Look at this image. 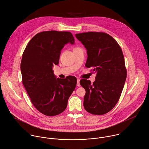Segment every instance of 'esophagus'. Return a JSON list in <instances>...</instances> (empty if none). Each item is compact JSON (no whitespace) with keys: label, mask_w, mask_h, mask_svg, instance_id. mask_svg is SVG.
<instances>
[{"label":"esophagus","mask_w":149,"mask_h":149,"mask_svg":"<svg viewBox=\"0 0 149 149\" xmlns=\"http://www.w3.org/2000/svg\"><path fill=\"white\" fill-rule=\"evenodd\" d=\"M79 81H80V79L78 78V79H77V86H78V87H80V86H81L80 83H79Z\"/></svg>","instance_id":"esophagus-1"}]
</instances>
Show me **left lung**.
Returning a JSON list of instances; mask_svg holds the SVG:
<instances>
[{
  "instance_id": "8db88e82",
  "label": "left lung",
  "mask_w": 149,
  "mask_h": 149,
  "mask_svg": "<svg viewBox=\"0 0 149 149\" xmlns=\"http://www.w3.org/2000/svg\"><path fill=\"white\" fill-rule=\"evenodd\" d=\"M87 50L86 67H92L95 80L81 79L86 90L84 107L88 113L102 115L109 113L117 103L127 77L122 50L117 41L104 32H88L75 34Z\"/></svg>"
}]
</instances>
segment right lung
I'll use <instances>...</instances> for the list:
<instances>
[{
  "label": "right lung",
  "instance_id": "add662e5",
  "mask_svg": "<svg viewBox=\"0 0 149 149\" xmlns=\"http://www.w3.org/2000/svg\"><path fill=\"white\" fill-rule=\"evenodd\" d=\"M74 42L70 32H41L31 39L23 53L20 63L23 84L34 107L44 115L62 113L75 88V77L56 78L52 70L54 65L58 64L61 49Z\"/></svg>",
  "mask_w": 149,
  "mask_h": 149
}]
</instances>
